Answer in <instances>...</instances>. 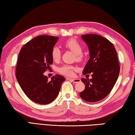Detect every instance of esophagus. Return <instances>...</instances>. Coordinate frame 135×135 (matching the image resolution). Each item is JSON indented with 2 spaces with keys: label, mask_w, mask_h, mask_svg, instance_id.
<instances>
[{
  "label": "esophagus",
  "mask_w": 135,
  "mask_h": 135,
  "mask_svg": "<svg viewBox=\"0 0 135 135\" xmlns=\"http://www.w3.org/2000/svg\"><path fill=\"white\" fill-rule=\"evenodd\" d=\"M66 79H67L68 80H70V81H72V82L75 83H78V82H80V79H78V78H76V79H72V78H66Z\"/></svg>",
  "instance_id": "1"
}]
</instances>
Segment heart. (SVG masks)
Instances as JSON below:
<instances>
[{"label":"heart","instance_id":"1","mask_svg":"<svg viewBox=\"0 0 135 135\" xmlns=\"http://www.w3.org/2000/svg\"><path fill=\"white\" fill-rule=\"evenodd\" d=\"M63 46L66 48L69 49L72 52L75 54L76 59L78 60H80L83 59L82 51L83 46L81 43L76 39L70 38L69 40L65 41L63 43ZM61 52L57 46H54L51 52V56L54 61L59 60L60 57ZM77 69V68L74 66L69 65H64L58 68V72L60 74L65 75L66 76H72L74 75V72Z\"/></svg>","mask_w":135,"mask_h":135}]
</instances>
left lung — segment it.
<instances>
[{"label": "left lung", "instance_id": "obj_1", "mask_svg": "<svg viewBox=\"0 0 135 135\" xmlns=\"http://www.w3.org/2000/svg\"><path fill=\"white\" fill-rule=\"evenodd\" d=\"M81 38L90 52L83 74L92 73V78H81L85 89L80 96L88 102H97L106 97L117 82L120 70L117 53L112 43L102 36L86 34Z\"/></svg>", "mask_w": 135, "mask_h": 135}]
</instances>
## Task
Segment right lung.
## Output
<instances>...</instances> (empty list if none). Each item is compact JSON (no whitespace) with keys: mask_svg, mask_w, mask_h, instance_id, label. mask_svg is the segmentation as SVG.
<instances>
[{"mask_svg":"<svg viewBox=\"0 0 135 135\" xmlns=\"http://www.w3.org/2000/svg\"><path fill=\"white\" fill-rule=\"evenodd\" d=\"M59 37L40 36L22 47L18 57L16 76L20 88L31 100L47 104L54 100L65 78L59 75L51 81L43 73L53 63L51 52Z\"/></svg>","mask_w":135,"mask_h":135,"instance_id":"right-lung-1","label":"right lung"}]
</instances>
